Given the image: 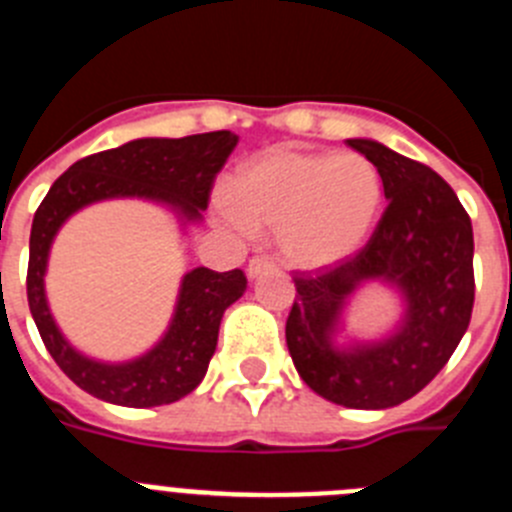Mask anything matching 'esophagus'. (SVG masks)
Here are the masks:
<instances>
[{
    "instance_id": "esophagus-1",
    "label": "esophagus",
    "mask_w": 512,
    "mask_h": 512,
    "mask_svg": "<svg viewBox=\"0 0 512 512\" xmlns=\"http://www.w3.org/2000/svg\"><path fill=\"white\" fill-rule=\"evenodd\" d=\"M274 269V259H269V256H253L251 261H248V277L256 279L259 274H264V271H271Z\"/></svg>"
}]
</instances>
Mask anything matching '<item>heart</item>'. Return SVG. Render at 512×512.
Wrapping results in <instances>:
<instances>
[{
  "label": "heart",
  "mask_w": 512,
  "mask_h": 512,
  "mask_svg": "<svg viewBox=\"0 0 512 512\" xmlns=\"http://www.w3.org/2000/svg\"><path fill=\"white\" fill-rule=\"evenodd\" d=\"M382 197V176L361 153L271 148L235 171L217 215L243 233L274 230L289 264L323 269L359 251Z\"/></svg>",
  "instance_id": "obj_1"
}]
</instances>
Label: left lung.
<instances>
[{
	"label": "left lung",
	"instance_id": "left-lung-1",
	"mask_svg": "<svg viewBox=\"0 0 512 512\" xmlns=\"http://www.w3.org/2000/svg\"><path fill=\"white\" fill-rule=\"evenodd\" d=\"M382 176L387 210L356 256L318 274H295L287 348L297 374L325 400L356 410L395 408L441 372L467 333L474 307L472 220L454 189L377 140H346ZM387 281L406 297V318L382 342L338 347L347 297Z\"/></svg>",
	"mask_w": 512,
	"mask_h": 512
}]
</instances>
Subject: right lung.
<instances>
[{
	"label": "right lung",
	"instance_id": "add662e5",
	"mask_svg": "<svg viewBox=\"0 0 512 512\" xmlns=\"http://www.w3.org/2000/svg\"><path fill=\"white\" fill-rule=\"evenodd\" d=\"M235 146L238 135L230 130L130 140L76 161L40 202L30 230L27 305L48 354L84 392L125 408H156L182 400L205 379L223 312L246 292L248 279L241 269L212 271L197 266L187 271L164 338L138 359L104 364L79 354L63 338L45 300V266L58 228L81 207L115 197L161 202L184 223H197L202 210H207L217 171Z\"/></svg>",
	"mask_w": 512,
	"mask_h": 512
}]
</instances>
